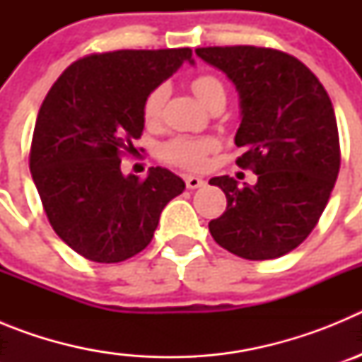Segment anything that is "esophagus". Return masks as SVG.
I'll return each mask as SVG.
<instances>
[{
	"instance_id": "esophagus-1",
	"label": "esophagus",
	"mask_w": 362,
	"mask_h": 362,
	"mask_svg": "<svg viewBox=\"0 0 362 362\" xmlns=\"http://www.w3.org/2000/svg\"><path fill=\"white\" fill-rule=\"evenodd\" d=\"M185 183H187V188L196 190V188L204 187V179L197 177V175H185Z\"/></svg>"
}]
</instances>
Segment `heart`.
<instances>
[{"label": "heart", "mask_w": 362, "mask_h": 362, "mask_svg": "<svg viewBox=\"0 0 362 362\" xmlns=\"http://www.w3.org/2000/svg\"><path fill=\"white\" fill-rule=\"evenodd\" d=\"M192 90L196 94L203 105H212L214 101H225L226 90L225 85L210 74L197 76L192 81ZM166 86H156L152 92L145 98L143 103V117L146 123H156L161 116V108L166 99ZM217 148V141L212 137H192V136H177L159 148V158L165 163L181 166L187 170H199L206 165L209 153Z\"/></svg>", "instance_id": "obj_1"}]
</instances>
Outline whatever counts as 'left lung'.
<instances>
[{"label": "left lung", "mask_w": 362, "mask_h": 362, "mask_svg": "<svg viewBox=\"0 0 362 362\" xmlns=\"http://www.w3.org/2000/svg\"><path fill=\"white\" fill-rule=\"evenodd\" d=\"M197 56L235 85L241 168L257 183L210 179L226 210L209 223L216 243L250 261L288 254L310 235L334 190L341 166L334 107L315 74L286 52L250 45L204 47Z\"/></svg>", "instance_id": "8db88e82"}]
</instances>
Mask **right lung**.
Returning a JSON list of instances; mask_svg holds the SVG:
<instances>
[{"instance_id":"right-lung-1","label":"right lung","mask_w":362,"mask_h":362,"mask_svg":"<svg viewBox=\"0 0 362 362\" xmlns=\"http://www.w3.org/2000/svg\"><path fill=\"white\" fill-rule=\"evenodd\" d=\"M190 49L116 50L74 62L45 98L30 146V172L54 232L85 259L121 263L145 250L163 209L185 181L156 166L121 174L145 129L143 103Z\"/></svg>"}]
</instances>
